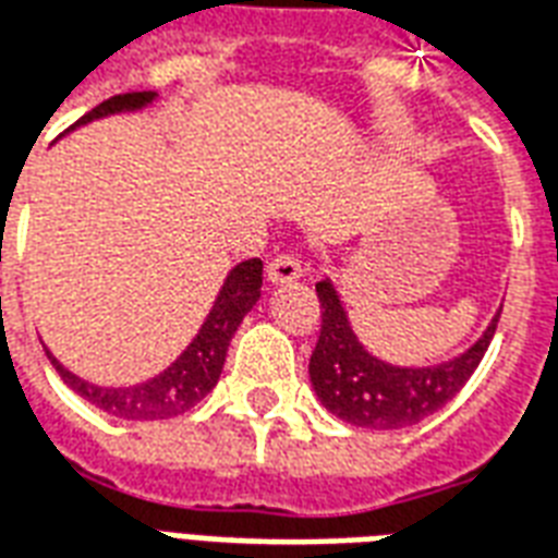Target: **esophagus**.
Here are the masks:
<instances>
[{"label":"esophagus","instance_id":"1","mask_svg":"<svg viewBox=\"0 0 558 558\" xmlns=\"http://www.w3.org/2000/svg\"><path fill=\"white\" fill-rule=\"evenodd\" d=\"M266 275L271 287H283V283H295V280L302 278L304 266L299 263V256L295 254H280L268 263Z\"/></svg>","mask_w":558,"mask_h":558}]
</instances>
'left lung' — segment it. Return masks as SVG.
<instances>
[{
    "instance_id": "8db88e82",
    "label": "left lung",
    "mask_w": 558,
    "mask_h": 558,
    "mask_svg": "<svg viewBox=\"0 0 558 558\" xmlns=\"http://www.w3.org/2000/svg\"><path fill=\"white\" fill-rule=\"evenodd\" d=\"M316 295L323 304V328H319V340L307 367L311 386L331 415H338L352 427H367V430L412 427L442 410L445 403L466 386L469 376L475 374L502 314L499 307L490 326L484 328V335L454 359L403 367V364L376 359L359 340L331 278L316 283Z\"/></svg>"
}]
</instances>
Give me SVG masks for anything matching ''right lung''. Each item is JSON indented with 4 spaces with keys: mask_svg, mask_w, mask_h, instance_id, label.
<instances>
[{
    "mask_svg": "<svg viewBox=\"0 0 558 558\" xmlns=\"http://www.w3.org/2000/svg\"><path fill=\"white\" fill-rule=\"evenodd\" d=\"M155 101H158V92L116 95L110 101L98 104L92 113L83 116L71 131L89 125V122H98V119H107V116L140 113ZM259 287H263V259H244L239 266H232L223 283H220L218 295L211 302V311L203 319L194 340L160 374L148 376V379L134 383V386H95L89 379L71 374L47 347H44V352L56 367V374L62 376V383L71 391H77L83 400H89L95 410L122 421L175 418L182 412L194 410L196 403L218 386L232 335L239 331L244 316L251 314L254 304L259 302V295H263Z\"/></svg>",
    "mask_w": 558,
    "mask_h": 558,
    "instance_id": "add662e5",
    "label": "right lung"
}]
</instances>
